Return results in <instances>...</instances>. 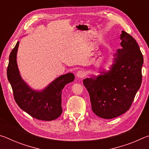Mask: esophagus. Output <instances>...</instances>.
Masks as SVG:
<instances>
[{
  "mask_svg": "<svg viewBox=\"0 0 149 149\" xmlns=\"http://www.w3.org/2000/svg\"><path fill=\"white\" fill-rule=\"evenodd\" d=\"M77 76L80 78L84 77L85 76V72L84 71H83V70H79V71H78L77 72Z\"/></svg>",
  "mask_w": 149,
  "mask_h": 149,
  "instance_id": "esophagus-1",
  "label": "esophagus"
}]
</instances>
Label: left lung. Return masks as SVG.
<instances>
[{"label": "left lung", "instance_id": "obj_1", "mask_svg": "<svg viewBox=\"0 0 149 149\" xmlns=\"http://www.w3.org/2000/svg\"><path fill=\"white\" fill-rule=\"evenodd\" d=\"M122 49H118L111 70L96 77L83 81L90 96L93 112L112 119L130 109L142 82L143 56L137 41L122 31Z\"/></svg>", "mask_w": 149, "mask_h": 149}]
</instances>
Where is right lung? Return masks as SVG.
<instances>
[{"label": "right lung", "instance_id": "add662e5", "mask_svg": "<svg viewBox=\"0 0 149 149\" xmlns=\"http://www.w3.org/2000/svg\"><path fill=\"white\" fill-rule=\"evenodd\" d=\"M19 42L10 52L7 68V77L11 85L14 98L19 107L35 119L51 121L62 112V92L65 85L74 81L72 73L56 78L41 92L31 90L20 76L16 62Z\"/></svg>", "mask_w": 149, "mask_h": 149}]
</instances>
